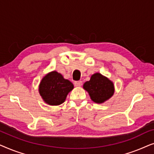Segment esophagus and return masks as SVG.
Wrapping results in <instances>:
<instances>
[{
	"label": "esophagus",
	"instance_id": "obj_1",
	"mask_svg": "<svg viewBox=\"0 0 154 154\" xmlns=\"http://www.w3.org/2000/svg\"><path fill=\"white\" fill-rule=\"evenodd\" d=\"M74 84H75V86H76V87H81L83 83H82L81 81H75Z\"/></svg>",
	"mask_w": 154,
	"mask_h": 154
}]
</instances>
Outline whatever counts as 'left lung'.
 Listing matches in <instances>:
<instances>
[{
	"label": "left lung",
	"instance_id": "8db88e82",
	"mask_svg": "<svg viewBox=\"0 0 154 154\" xmlns=\"http://www.w3.org/2000/svg\"><path fill=\"white\" fill-rule=\"evenodd\" d=\"M83 89L88 92L90 99L97 104H102L109 100L115 91L113 82L100 73L92 74L90 81L83 84Z\"/></svg>",
	"mask_w": 154,
	"mask_h": 154
}]
</instances>
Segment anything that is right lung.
Returning <instances> with one entry per match:
<instances>
[{
	"label": "right lung",
	"mask_w": 154,
	"mask_h": 154,
	"mask_svg": "<svg viewBox=\"0 0 154 154\" xmlns=\"http://www.w3.org/2000/svg\"><path fill=\"white\" fill-rule=\"evenodd\" d=\"M73 89V83L56 71H52L43 76L38 86L39 94L43 100L51 106L64 103L67 94Z\"/></svg>",
	"instance_id": "right-lung-1"
}]
</instances>
